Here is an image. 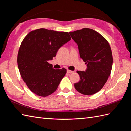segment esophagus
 Instances as JSON below:
<instances>
[{"label":"esophagus","instance_id":"obj_1","mask_svg":"<svg viewBox=\"0 0 131 131\" xmlns=\"http://www.w3.org/2000/svg\"><path fill=\"white\" fill-rule=\"evenodd\" d=\"M67 73H69V74H73V73H74V71H72V70H69V69L67 70Z\"/></svg>","mask_w":131,"mask_h":131}]
</instances>
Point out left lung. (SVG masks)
I'll list each match as a JSON object with an SVG mask.
<instances>
[{
	"instance_id": "8db88e82",
	"label": "left lung",
	"mask_w": 131,
	"mask_h": 131,
	"mask_svg": "<svg viewBox=\"0 0 131 131\" xmlns=\"http://www.w3.org/2000/svg\"><path fill=\"white\" fill-rule=\"evenodd\" d=\"M69 34L88 66L85 72L77 71L80 80L74 84L75 88L82 94H94L104 86L112 71L113 56L109 43L101 34L88 28Z\"/></svg>"
}]
</instances>
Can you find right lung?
Listing matches in <instances>:
<instances>
[{
	"label": "right lung",
	"mask_w": 131,
	"mask_h": 131,
	"mask_svg": "<svg viewBox=\"0 0 131 131\" xmlns=\"http://www.w3.org/2000/svg\"><path fill=\"white\" fill-rule=\"evenodd\" d=\"M70 39L68 32L44 28L31 31L23 39L17 55L18 67L23 80L37 96L53 93L66 75V69H53L48 61Z\"/></svg>",
	"instance_id": "add662e5"
}]
</instances>
